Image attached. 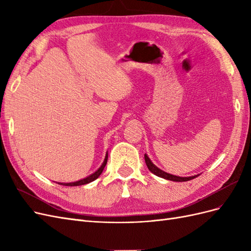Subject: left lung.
Returning a JSON list of instances; mask_svg holds the SVG:
<instances>
[{
    "label": "left lung",
    "instance_id": "obj_1",
    "mask_svg": "<svg viewBox=\"0 0 251 251\" xmlns=\"http://www.w3.org/2000/svg\"><path fill=\"white\" fill-rule=\"evenodd\" d=\"M144 160H146V163H147V166L148 169L153 173L154 175H156V176L160 177V178H164L166 180H171V181H176V182H183V181H189L192 180L196 177H198L199 175H196V176H192V177H178V176H174V175H171V174H168L165 173L163 171H161L160 169H158L157 166L151 161V159L148 157V155L146 154L144 155Z\"/></svg>",
    "mask_w": 251,
    "mask_h": 251
}]
</instances>
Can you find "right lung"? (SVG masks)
<instances>
[{
    "instance_id": "right-lung-1",
    "label": "right lung",
    "mask_w": 251,
    "mask_h": 251,
    "mask_svg": "<svg viewBox=\"0 0 251 251\" xmlns=\"http://www.w3.org/2000/svg\"><path fill=\"white\" fill-rule=\"evenodd\" d=\"M107 162H108V153H107V155H105V158H104V160H103V162H102L100 168L98 169L95 173H93L92 175H90L89 177H87V178H85V179H81V180L76 181V182H71V183H58V184L65 185V186H78V185L88 184V183H90V182H92V181L96 180L98 177L100 176V174L102 173V171H103V169H104L105 164H107Z\"/></svg>"
}]
</instances>
